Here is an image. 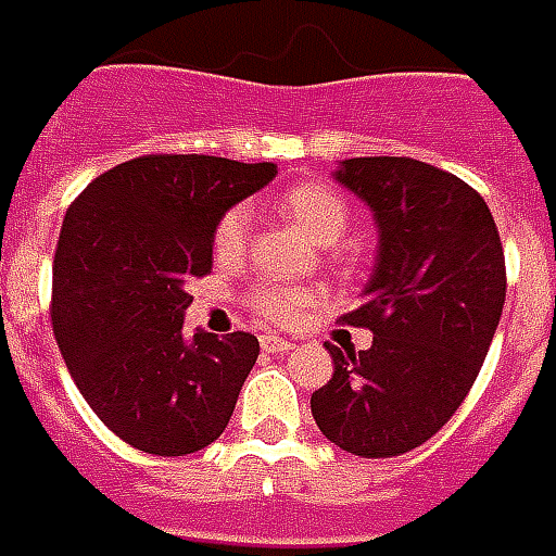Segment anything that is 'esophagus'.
<instances>
[{"label":"esophagus","instance_id":"esophagus-1","mask_svg":"<svg viewBox=\"0 0 556 556\" xmlns=\"http://www.w3.org/2000/svg\"><path fill=\"white\" fill-rule=\"evenodd\" d=\"M260 344L266 353H290V350L296 348L293 341H287V338H278V334H263L260 338Z\"/></svg>","mask_w":556,"mask_h":556}]
</instances>
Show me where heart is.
<instances>
[{
  "mask_svg": "<svg viewBox=\"0 0 556 556\" xmlns=\"http://www.w3.org/2000/svg\"><path fill=\"white\" fill-rule=\"evenodd\" d=\"M278 208L285 212L290 222L296 224L302 233L311 236L320 245L338 242L350 224V208L344 203V197L323 182H305L290 188L278 200ZM248 233H251V208H227L218 227H215V251H218V257H239L248 245ZM308 302V290H296V287H260V290L251 293L254 311L271 323L296 320L299 311L305 308Z\"/></svg>",
  "mask_w": 556,
  "mask_h": 556,
  "instance_id": "b5f03b06",
  "label": "heart"
}]
</instances>
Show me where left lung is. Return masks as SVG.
I'll return each mask as SVG.
<instances>
[{"label": "left lung", "mask_w": 556, "mask_h": 556, "mask_svg": "<svg viewBox=\"0 0 556 556\" xmlns=\"http://www.w3.org/2000/svg\"><path fill=\"white\" fill-rule=\"evenodd\" d=\"M334 182L371 208L377 257L348 326L368 350L326 344L332 380L311 395L326 440L362 458L422 446L458 410L497 332L506 260L485 200L413 159L338 161Z\"/></svg>", "instance_id": "left-lung-1"}]
</instances>
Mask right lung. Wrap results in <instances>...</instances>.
Here are the masks:
<instances>
[{
	"label": "right lung",
	"instance_id": "add662e5",
	"mask_svg": "<svg viewBox=\"0 0 556 556\" xmlns=\"http://www.w3.org/2000/svg\"><path fill=\"white\" fill-rule=\"evenodd\" d=\"M275 173L269 161L143 155L71 203L53 260V334L86 404L128 446L191 455L230 422L260 341L188 338L185 285L212 269L224 212Z\"/></svg>",
	"mask_w": 556,
	"mask_h": 556
}]
</instances>
